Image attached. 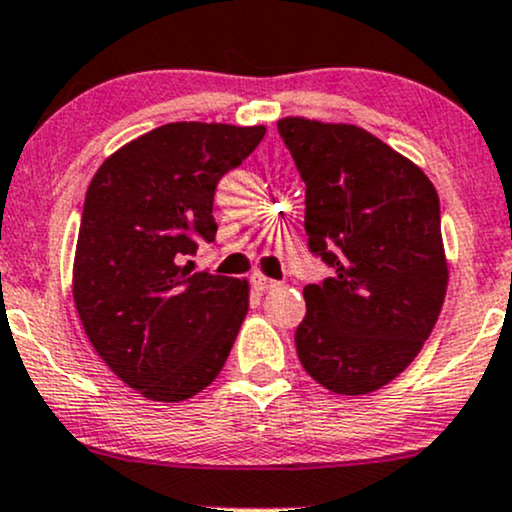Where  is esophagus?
Here are the masks:
<instances>
[{
  "label": "esophagus",
  "mask_w": 512,
  "mask_h": 512,
  "mask_svg": "<svg viewBox=\"0 0 512 512\" xmlns=\"http://www.w3.org/2000/svg\"><path fill=\"white\" fill-rule=\"evenodd\" d=\"M254 285H256V290L258 292H273V290H278L280 287V282H275V280H270V278H266V275H261V273H254Z\"/></svg>",
  "instance_id": "1"
}]
</instances>
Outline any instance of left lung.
Instances as JSON below:
<instances>
[{"label":"left lung","instance_id":"1","mask_svg":"<svg viewBox=\"0 0 512 512\" xmlns=\"http://www.w3.org/2000/svg\"><path fill=\"white\" fill-rule=\"evenodd\" d=\"M278 131L306 186L309 251L333 270L304 287L299 362L333 393H371L410 366L441 314L438 194L417 165L359 126L287 117Z\"/></svg>","mask_w":512,"mask_h":512}]
</instances>
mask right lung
I'll use <instances>...</instances> for the list:
<instances>
[{
  "instance_id": "add662e5",
  "label": "right lung",
  "mask_w": 512,
  "mask_h": 512,
  "mask_svg": "<svg viewBox=\"0 0 512 512\" xmlns=\"http://www.w3.org/2000/svg\"><path fill=\"white\" fill-rule=\"evenodd\" d=\"M266 126L174 122L110 155L83 203L74 302L102 362L143 398L179 402L213 383L249 311V285L191 273L213 244L215 186Z\"/></svg>"
}]
</instances>
